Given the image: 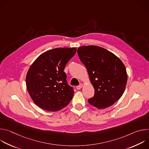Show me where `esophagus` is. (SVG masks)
<instances>
[{
    "mask_svg": "<svg viewBox=\"0 0 149 149\" xmlns=\"http://www.w3.org/2000/svg\"><path fill=\"white\" fill-rule=\"evenodd\" d=\"M82 86H83V84H80L79 86H77V87H76V88L77 89V90H80L82 87Z\"/></svg>",
    "mask_w": 149,
    "mask_h": 149,
    "instance_id": "obj_1",
    "label": "esophagus"
}]
</instances>
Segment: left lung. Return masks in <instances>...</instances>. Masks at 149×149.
Wrapping results in <instances>:
<instances>
[{
	"label": "left lung",
	"instance_id": "1",
	"mask_svg": "<svg viewBox=\"0 0 149 149\" xmlns=\"http://www.w3.org/2000/svg\"><path fill=\"white\" fill-rule=\"evenodd\" d=\"M77 52L95 89L94 95L88 100V102L98 109L114 104L123 94L127 82L123 62L112 52L98 46L81 47Z\"/></svg>",
	"mask_w": 149,
	"mask_h": 149
}]
</instances>
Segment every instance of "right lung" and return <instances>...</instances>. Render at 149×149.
<instances>
[{"mask_svg": "<svg viewBox=\"0 0 149 149\" xmlns=\"http://www.w3.org/2000/svg\"><path fill=\"white\" fill-rule=\"evenodd\" d=\"M76 51L75 48L51 49L40 55L31 65L26 88L33 101L42 109L59 111L71 101L74 91L68 84L63 70Z\"/></svg>", "mask_w": 149, "mask_h": 149, "instance_id": "add662e5", "label": "right lung"}]
</instances>
